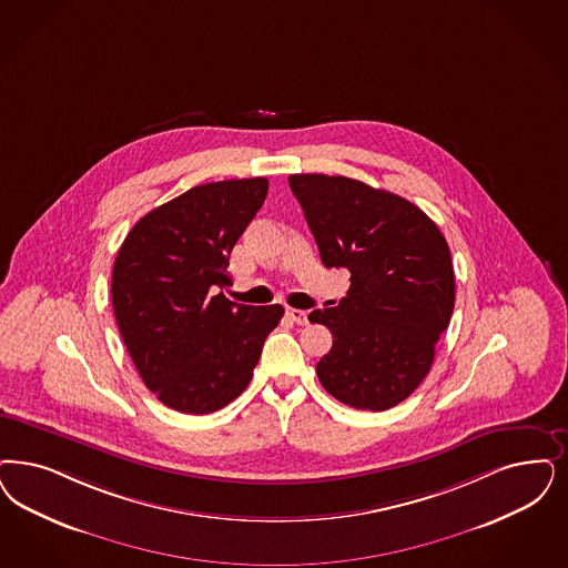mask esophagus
<instances>
[{
	"instance_id": "obj_1",
	"label": "esophagus",
	"mask_w": 568,
	"mask_h": 568,
	"mask_svg": "<svg viewBox=\"0 0 568 568\" xmlns=\"http://www.w3.org/2000/svg\"><path fill=\"white\" fill-rule=\"evenodd\" d=\"M287 316L297 323V325H306L308 323V314L306 311H297V308H287Z\"/></svg>"
}]
</instances>
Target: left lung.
<instances>
[{
  "mask_svg": "<svg viewBox=\"0 0 568 568\" xmlns=\"http://www.w3.org/2000/svg\"><path fill=\"white\" fill-rule=\"evenodd\" d=\"M290 186L323 264L351 273L346 297L308 316L333 335L318 382L348 407L386 412L422 384L449 327V245L412 201L361 180L294 174Z\"/></svg>",
  "mask_w": 568,
  "mask_h": 568,
  "instance_id": "1",
  "label": "left lung"
}]
</instances>
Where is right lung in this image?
Instances as JSON below:
<instances>
[{
	"mask_svg": "<svg viewBox=\"0 0 568 568\" xmlns=\"http://www.w3.org/2000/svg\"><path fill=\"white\" fill-rule=\"evenodd\" d=\"M268 193L266 178L201 184L140 217L121 243L111 297L144 386L189 415L233 403L254 377L283 306L222 294L239 236Z\"/></svg>",
	"mask_w": 568,
	"mask_h": 568,
	"instance_id": "add662e5",
	"label": "right lung"
}]
</instances>
